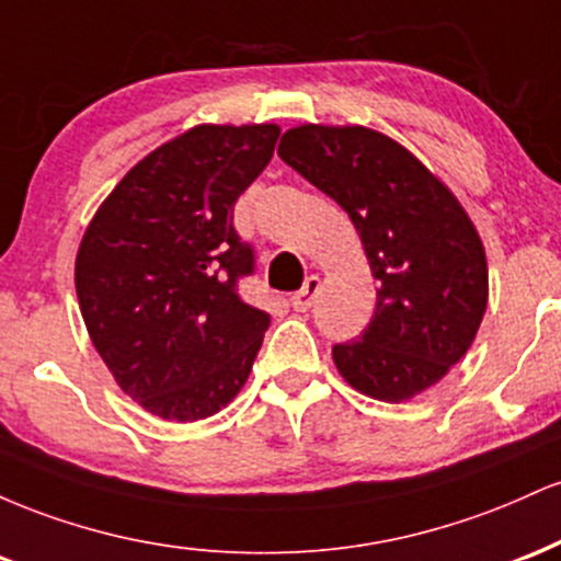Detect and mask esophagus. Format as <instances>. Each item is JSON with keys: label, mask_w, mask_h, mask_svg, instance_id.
<instances>
[{"label": "esophagus", "mask_w": 561, "mask_h": 561, "mask_svg": "<svg viewBox=\"0 0 561 561\" xmlns=\"http://www.w3.org/2000/svg\"><path fill=\"white\" fill-rule=\"evenodd\" d=\"M319 289H321V279H319V276H308L306 285H302V287L298 289V293H295L293 298H289V302H293L295 311H308V308L313 306V300H317Z\"/></svg>", "instance_id": "esophagus-1"}]
</instances>
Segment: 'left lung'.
I'll use <instances>...</instances> for the list:
<instances>
[{
    "label": "left lung",
    "instance_id": "obj_1",
    "mask_svg": "<svg viewBox=\"0 0 561 561\" xmlns=\"http://www.w3.org/2000/svg\"><path fill=\"white\" fill-rule=\"evenodd\" d=\"M279 158L351 216L379 282L375 317L332 347L334 366L364 396L409 401L478 334L488 306L478 229L446 184L371 128H289Z\"/></svg>",
    "mask_w": 561,
    "mask_h": 561
}]
</instances>
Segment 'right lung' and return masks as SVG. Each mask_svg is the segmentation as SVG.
<instances>
[{"instance_id":"1","label":"right lung","mask_w":561,"mask_h":561,"mask_svg":"<svg viewBox=\"0 0 561 561\" xmlns=\"http://www.w3.org/2000/svg\"><path fill=\"white\" fill-rule=\"evenodd\" d=\"M279 126H195L158 147L100 205L76 259L89 337L150 414L197 422L253 369L272 317L240 298L255 250L234 203L274 156Z\"/></svg>"}]
</instances>
